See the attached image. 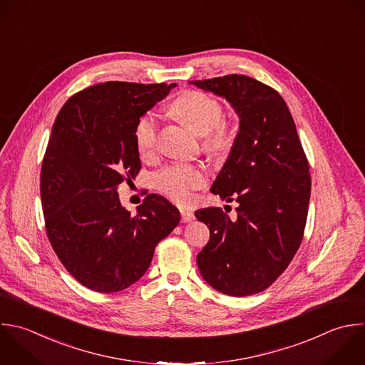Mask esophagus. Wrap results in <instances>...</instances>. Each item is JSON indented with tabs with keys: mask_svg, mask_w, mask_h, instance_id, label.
<instances>
[{
	"mask_svg": "<svg viewBox=\"0 0 365 365\" xmlns=\"http://www.w3.org/2000/svg\"><path fill=\"white\" fill-rule=\"evenodd\" d=\"M180 212H181L182 222H190V221H192L195 218V215L191 211H188V210H181Z\"/></svg>",
	"mask_w": 365,
	"mask_h": 365,
	"instance_id": "1",
	"label": "esophagus"
}]
</instances>
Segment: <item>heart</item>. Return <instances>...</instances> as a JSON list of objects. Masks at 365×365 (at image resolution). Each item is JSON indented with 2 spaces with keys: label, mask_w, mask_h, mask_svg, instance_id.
<instances>
[{
  "label": "heart",
  "mask_w": 365,
  "mask_h": 365,
  "mask_svg": "<svg viewBox=\"0 0 365 365\" xmlns=\"http://www.w3.org/2000/svg\"><path fill=\"white\" fill-rule=\"evenodd\" d=\"M174 117L190 127L197 135L204 137V148L214 154H225L232 144V131L222 121L221 104L198 91H188L180 96L170 107ZM158 123L154 113L144 114L135 125V145L143 157H148L157 147ZM207 181L202 168L191 164H173L154 174V187L177 202H187L194 190L201 188Z\"/></svg>",
  "instance_id": "obj_1"
}]
</instances>
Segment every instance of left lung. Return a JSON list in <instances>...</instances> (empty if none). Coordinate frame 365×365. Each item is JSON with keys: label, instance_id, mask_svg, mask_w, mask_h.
Here are the masks:
<instances>
[{"label": "left lung", "instance_id": "obj_1", "mask_svg": "<svg viewBox=\"0 0 365 365\" xmlns=\"http://www.w3.org/2000/svg\"><path fill=\"white\" fill-rule=\"evenodd\" d=\"M190 84L224 97L240 117L230 155L211 187L212 194L240 204L237 217L218 207L195 211L210 228L197 265L225 295L257 294L284 272L301 245L311 194L308 161L274 88L241 74Z\"/></svg>", "mask_w": 365, "mask_h": 365}]
</instances>
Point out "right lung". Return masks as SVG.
<instances>
[{
  "mask_svg": "<svg viewBox=\"0 0 365 365\" xmlns=\"http://www.w3.org/2000/svg\"><path fill=\"white\" fill-rule=\"evenodd\" d=\"M174 87L97 84L74 94L53 125L40 180L47 237L67 271L97 292L137 282L180 222L177 207L161 195L148 194L133 215L117 192L141 168L138 120Z\"/></svg>",
  "mask_w": 365,
  "mask_h": 365,
  "instance_id": "right-lung-1",
  "label": "right lung"
}]
</instances>
